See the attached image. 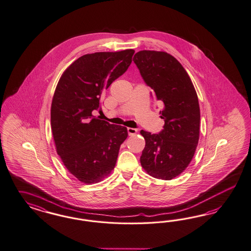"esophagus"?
<instances>
[{
    "mask_svg": "<svg viewBox=\"0 0 251 251\" xmlns=\"http://www.w3.org/2000/svg\"><path fill=\"white\" fill-rule=\"evenodd\" d=\"M127 130H128V133H129V136H130V135H135L137 133V129H134V128H128Z\"/></svg>",
    "mask_w": 251,
    "mask_h": 251,
    "instance_id": "obj_1",
    "label": "esophagus"
}]
</instances>
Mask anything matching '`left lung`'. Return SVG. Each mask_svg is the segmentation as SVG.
<instances>
[{"mask_svg":"<svg viewBox=\"0 0 251 251\" xmlns=\"http://www.w3.org/2000/svg\"><path fill=\"white\" fill-rule=\"evenodd\" d=\"M145 84L163 103L165 121L158 134L141 130L145 147L141 165L155 178L170 180L189 166L200 136V106L197 93L186 70L172 55L141 50L133 57Z\"/></svg>","mask_w":251,"mask_h":251,"instance_id":"1","label":"left lung"}]
</instances>
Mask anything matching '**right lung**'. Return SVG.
<instances>
[{
  "label": "right lung",
  "mask_w": 251,
  "mask_h": 251,
  "mask_svg": "<svg viewBox=\"0 0 251 251\" xmlns=\"http://www.w3.org/2000/svg\"><path fill=\"white\" fill-rule=\"evenodd\" d=\"M133 54V50L86 54L65 70L57 84L50 109L56 151L81 182H99L110 174L128 137L126 127L92 112L100 110L102 93L127 71Z\"/></svg>",
  "instance_id": "right-lung-1"
}]
</instances>
